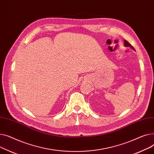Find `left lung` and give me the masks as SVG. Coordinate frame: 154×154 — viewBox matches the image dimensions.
Returning a JSON list of instances; mask_svg holds the SVG:
<instances>
[{
	"mask_svg": "<svg viewBox=\"0 0 154 154\" xmlns=\"http://www.w3.org/2000/svg\"><path fill=\"white\" fill-rule=\"evenodd\" d=\"M124 46L125 47H131V48H132V49H134V47L132 46V45L128 42V41H126V40H124Z\"/></svg>",
	"mask_w": 154,
	"mask_h": 154,
	"instance_id": "8db88e82",
	"label": "left lung"
}]
</instances>
